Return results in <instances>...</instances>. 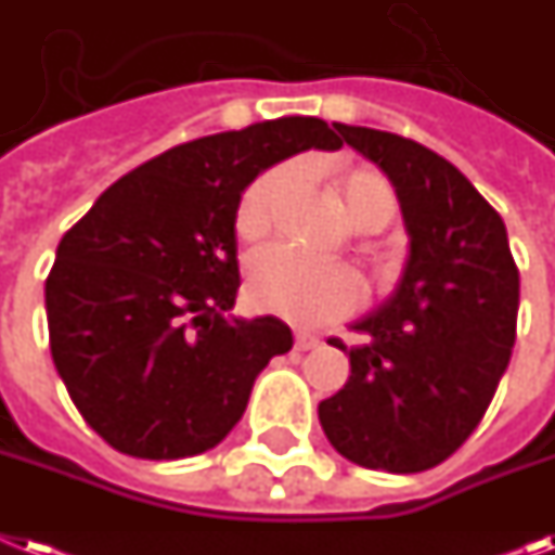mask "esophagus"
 I'll list each match as a JSON object with an SVG mask.
<instances>
[{
  "instance_id": "esophagus-1",
  "label": "esophagus",
  "mask_w": 555,
  "mask_h": 555,
  "mask_svg": "<svg viewBox=\"0 0 555 555\" xmlns=\"http://www.w3.org/2000/svg\"><path fill=\"white\" fill-rule=\"evenodd\" d=\"M319 345H322V339H319V336H313V333H308V331L293 333V348L296 350H313V348H319Z\"/></svg>"
}]
</instances>
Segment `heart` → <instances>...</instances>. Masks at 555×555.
<instances>
[{
  "label": "heart",
  "mask_w": 555,
  "mask_h": 555,
  "mask_svg": "<svg viewBox=\"0 0 555 555\" xmlns=\"http://www.w3.org/2000/svg\"><path fill=\"white\" fill-rule=\"evenodd\" d=\"M293 165H276L247 184L238 196L233 228L242 242L270 231L273 210L293 182ZM345 210L362 231H382L396 216V191L376 170H353L339 182ZM247 299L256 308L293 324L339 319L362 301V282L345 264L313 262L285 245H270L247 262Z\"/></svg>",
  "instance_id": "heart-1"
}]
</instances>
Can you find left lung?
<instances>
[{
	"label": "left lung",
	"mask_w": 555,
	"mask_h": 555,
	"mask_svg": "<svg viewBox=\"0 0 555 555\" xmlns=\"http://www.w3.org/2000/svg\"><path fill=\"white\" fill-rule=\"evenodd\" d=\"M393 182L410 259L393 296L353 324L339 393L319 404L324 436L353 465L418 473L453 456L511 362L519 268L502 216L467 176L413 139L336 125Z\"/></svg>",
	"instance_id": "obj_1"
}]
</instances>
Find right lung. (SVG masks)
I'll use <instances>...</instances> for the list:
<instances>
[{
	"label": "right lung",
	"instance_id": "1",
	"mask_svg": "<svg viewBox=\"0 0 555 555\" xmlns=\"http://www.w3.org/2000/svg\"><path fill=\"white\" fill-rule=\"evenodd\" d=\"M310 147L341 139L317 116L193 139L121 176L62 236L44 282L51 356L111 448L156 462L216 448L293 348L276 317H228L233 214L256 176Z\"/></svg>",
	"mask_w": 555,
	"mask_h": 555
}]
</instances>
